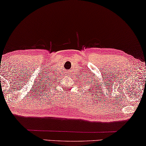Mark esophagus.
I'll return each instance as SVG.
<instances>
[{"instance_id":"obj_1","label":"esophagus","mask_w":146,"mask_h":146,"mask_svg":"<svg viewBox=\"0 0 146 146\" xmlns=\"http://www.w3.org/2000/svg\"><path fill=\"white\" fill-rule=\"evenodd\" d=\"M66 75H70V73H69V72H68V71H67V72H66Z\"/></svg>"}]
</instances>
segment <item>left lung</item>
<instances>
[{
  "label": "left lung",
  "mask_w": 146,
  "mask_h": 146,
  "mask_svg": "<svg viewBox=\"0 0 146 146\" xmlns=\"http://www.w3.org/2000/svg\"><path fill=\"white\" fill-rule=\"evenodd\" d=\"M88 82L87 83V82ZM86 84H84L83 85H84V87H86V86H88V88H89V90H90V91H92V92H94V88H96L97 87V85H96V82H94V80H90V81H89V80H88V81H87V80H86ZM96 82V81H95ZM83 82H84V81ZM80 83V82H79ZM92 89L93 90H92ZM82 90H83V89H82ZM97 90V88H96V90ZM90 91H89V92H90ZM94 92H95V90H94ZM96 95V94H95Z\"/></svg>",
  "instance_id": "1"
}]
</instances>
